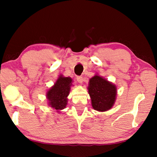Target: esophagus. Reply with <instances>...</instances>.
Returning a JSON list of instances; mask_svg holds the SVG:
<instances>
[{"label": "esophagus", "mask_w": 157, "mask_h": 157, "mask_svg": "<svg viewBox=\"0 0 157 157\" xmlns=\"http://www.w3.org/2000/svg\"><path fill=\"white\" fill-rule=\"evenodd\" d=\"M83 78H82V76H78L77 77V81H78L79 83H82V82H83Z\"/></svg>", "instance_id": "34e87169"}]
</instances>
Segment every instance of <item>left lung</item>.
<instances>
[{
    "label": "left lung",
    "instance_id": "obj_1",
    "mask_svg": "<svg viewBox=\"0 0 157 157\" xmlns=\"http://www.w3.org/2000/svg\"><path fill=\"white\" fill-rule=\"evenodd\" d=\"M89 94L92 107L98 111H105L112 107L116 100V87L98 75L89 80Z\"/></svg>",
    "mask_w": 157,
    "mask_h": 157
}]
</instances>
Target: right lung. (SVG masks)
Listing matches in <instances>:
<instances>
[{"mask_svg": "<svg viewBox=\"0 0 157 157\" xmlns=\"http://www.w3.org/2000/svg\"><path fill=\"white\" fill-rule=\"evenodd\" d=\"M72 79L60 76L51 89L47 93L49 105L58 111L63 109L67 105V96L70 91ZM59 112V111H58Z\"/></svg>", "mask_w": 157, "mask_h": 157, "instance_id": "obj_1", "label": "right lung"}]
</instances>
